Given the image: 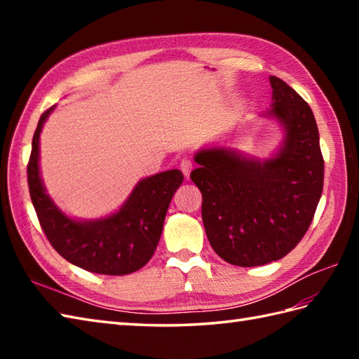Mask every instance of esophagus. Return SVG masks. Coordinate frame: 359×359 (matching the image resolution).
I'll use <instances>...</instances> for the list:
<instances>
[{
	"instance_id": "1",
	"label": "esophagus",
	"mask_w": 359,
	"mask_h": 359,
	"mask_svg": "<svg viewBox=\"0 0 359 359\" xmlns=\"http://www.w3.org/2000/svg\"><path fill=\"white\" fill-rule=\"evenodd\" d=\"M179 166H180V171L184 172V175L188 179V177H189V172H191V170H193V162H191V160L184 158V160H182V162L179 163Z\"/></svg>"
}]
</instances>
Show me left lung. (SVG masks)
I'll use <instances>...</instances> for the list:
<instances>
[{
	"instance_id": "obj_1",
	"label": "left lung",
	"mask_w": 359,
	"mask_h": 359,
	"mask_svg": "<svg viewBox=\"0 0 359 359\" xmlns=\"http://www.w3.org/2000/svg\"><path fill=\"white\" fill-rule=\"evenodd\" d=\"M273 108L285 128L276 157L265 162L231 149L197 152L191 180L202 193V220L212 250L228 264L264 265L288 255L313 220L324 187V158L309 103L270 77Z\"/></svg>"
}]
</instances>
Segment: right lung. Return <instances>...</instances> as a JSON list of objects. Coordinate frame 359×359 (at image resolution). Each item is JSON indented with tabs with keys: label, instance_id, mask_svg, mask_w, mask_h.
Wrapping results in <instances>:
<instances>
[{
	"label": "right lung",
	"instance_id": "right-lung-1",
	"mask_svg": "<svg viewBox=\"0 0 359 359\" xmlns=\"http://www.w3.org/2000/svg\"><path fill=\"white\" fill-rule=\"evenodd\" d=\"M50 111L38 120L27 163L30 199L46 238L60 256L83 270L111 276L140 270L154 255L168 207L184 174L171 170L143 179L120 211L109 217L95 222L72 220L44 193L38 171L40 133Z\"/></svg>",
	"mask_w": 359,
	"mask_h": 359
}]
</instances>
